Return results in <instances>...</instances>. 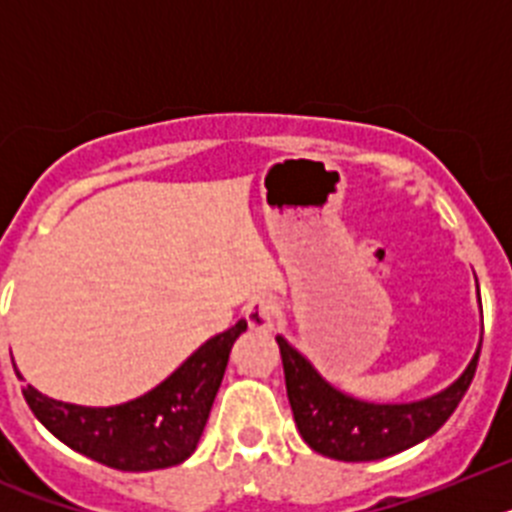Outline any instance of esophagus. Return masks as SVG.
<instances>
[{"mask_svg":"<svg viewBox=\"0 0 512 512\" xmlns=\"http://www.w3.org/2000/svg\"><path fill=\"white\" fill-rule=\"evenodd\" d=\"M277 300L274 297H253L246 307H243V318H246L248 328L259 330V333H269L274 330V323H277Z\"/></svg>","mask_w":512,"mask_h":512,"instance_id":"1","label":"esophagus"}]
</instances>
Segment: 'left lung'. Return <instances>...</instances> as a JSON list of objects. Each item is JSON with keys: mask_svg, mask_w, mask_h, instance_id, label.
<instances>
[{"mask_svg": "<svg viewBox=\"0 0 512 512\" xmlns=\"http://www.w3.org/2000/svg\"><path fill=\"white\" fill-rule=\"evenodd\" d=\"M277 343L297 431L312 451L338 461L387 459L431 438L467 395L482 348L479 341L467 369L436 395L415 402H366L333 387L284 336H277Z\"/></svg>", "mask_w": 512, "mask_h": 512, "instance_id": "obj_1", "label": "left lung"}]
</instances>
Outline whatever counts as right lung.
Returning a JSON list of instances; mask_svg holds the SVG:
<instances>
[{
	"mask_svg": "<svg viewBox=\"0 0 512 512\" xmlns=\"http://www.w3.org/2000/svg\"><path fill=\"white\" fill-rule=\"evenodd\" d=\"M246 328V320H238L225 333L212 336L164 382L122 405L87 408L61 402L38 392L33 384H27L22 395L58 441L104 467L120 472L176 467L197 449L230 348ZM17 377L22 379V374L17 372Z\"/></svg>",
	"mask_w": 512,
	"mask_h": 512,
	"instance_id": "right-lung-1",
	"label": "right lung"
}]
</instances>
